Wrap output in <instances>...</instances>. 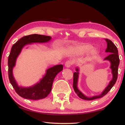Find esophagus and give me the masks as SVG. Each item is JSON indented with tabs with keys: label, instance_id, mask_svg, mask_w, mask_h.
<instances>
[{
	"label": "esophagus",
	"instance_id": "esophagus-1",
	"mask_svg": "<svg viewBox=\"0 0 125 125\" xmlns=\"http://www.w3.org/2000/svg\"><path fill=\"white\" fill-rule=\"evenodd\" d=\"M73 64V62L70 61H68L66 62L65 63V67L67 68H69L70 66Z\"/></svg>",
	"mask_w": 125,
	"mask_h": 125
}]
</instances>
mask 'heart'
<instances>
[{"label": "heart", "instance_id": "obj_1", "mask_svg": "<svg viewBox=\"0 0 125 125\" xmlns=\"http://www.w3.org/2000/svg\"><path fill=\"white\" fill-rule=\"evenodd\" d=\"M92 48V46L89 44H84V45H81L79 46L78 47H76L74 48V51L78 54H83L84 53L87 52L89 51ZM93 53L95 52V50H92Z\"/></svg>", "mask_w": 125, "mask_h": 125}]
</instances>
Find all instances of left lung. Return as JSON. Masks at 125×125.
Here are the masks:
<instances>
[{
  "instance_id": "left-lung-1",
  "label": "left lung",
  "mask_w": 125,
  "mask_h": 125,
  "mask_svg": "<svg viewBox=\"0 0 125 125\" xmlns=\"http://www.w3.org/2000/svg\"><path fill=\"white\" fill-rule=\"evenodd\" d=\"M105 41L107 42V48H106L105 52L110 53L109 55L104 58V61H108L110 63V68L111 70V73L113 75L112 79L110 81L109 84L106 87L102 93L98 95L93 96L89 97L83 94L78 88V78H79V67H76V72L74 73V77H73V89H74L75 92L80 98L84 99V100L90 101L94 100V99L100 98L107 94L109 91L110 90L113 86L115 83L118 77V67L119 64V58L118 54V50L115 45L111 42L110 40L105 39Z\"/></svg>"
}]
</instances>
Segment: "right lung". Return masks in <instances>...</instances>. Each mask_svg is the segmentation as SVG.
Here are the masks:
<instances>
[{"label": "right lung", "mask_w": 125, "mask_h": 125, "mask_svg": "<svg viewBox=\"0 0 125 125\" xmlns=\"http://www.w3.org/2000/svg\"><path fill=\"white\" fill-rule=\"evenodd\" d=\"M51 39L49 36L32 34L24 36L16 42L12 46L8 59V77L16 93L21 97L28 99L38 100L47 96L51 92L54 78L63 70L62 64H58L46 70L43 78L34 85L30 87H22L18 85L13 75V68L15 66L16 59L25 46L35 43H47Z\"/></svg>", "instance_id": "add662e5"}]
</instances>
